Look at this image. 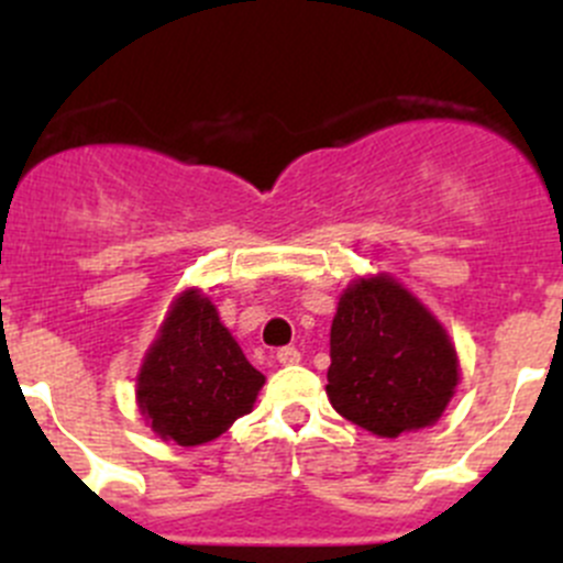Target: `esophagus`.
I'll return each mask as SVG.
<instances>
[{"instance_id": "34e87169", "label": "esophagus", "mask_w": 563, "mask_h": 563, "mask_svg": "<svg viewBox=\"0 0 563 563\" xmlns=\"http://www.w3.org/2000/svg\"><path fill=\"white\" fill-rule=\"evenodd\" d=\"M299 360H302V354H299L294 345H286V349L277 351V362H280V365H299Z\"/></svg>"}]
</instances>
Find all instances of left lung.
Segmentation results:
<instances>
[{"label":"left lung","mask_w":563,"mask_h":563,"mask_svg":"<svg viewBox=\"0 0 563 563\" xmlns=\"http://www.w3.org/2000/svg\"><path fill=\"white\" fill-rule=\"evenodd\" d=\"M329 356L332 408L382 439L433 424L460 378L446 329L389 275L360 277L345 288Z\"/></svg>","instance_id":"left-lung-1"}]
</instances>
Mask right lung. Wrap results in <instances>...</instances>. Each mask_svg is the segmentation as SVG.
Segmentation results:
<instances>
[{
    "label": "right lung",
    "instance_id": "add662e5",
    "mask_svg": "<svg viewBox=\"0 0 563 563\" xmlns=\"http://www.w3.org/2000/svg\"><path fill=\"white\" fill-rule=\"evenodd\" d=\"M264 376L196 288L174 299L139 373V408L161 439L198 446L250 413Z\"/></svg>",
    "mask_w": 563,
    "mask_h": 563
}]
</instances>
